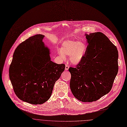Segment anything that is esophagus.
<instances>
[{
	"instance_id": "1",
	"label": "esophagus",
	"mask_w": 127,
	"mask_h": 127,
	"mask_svg": "<svg viewBox=\"0 0 127 127\" xmlns=\"http://www.w3.org/2000/svg\"><path fill=\"white\" fill-rule=\"evenodd\" d=\"M69 65H68L67 64H66L65 65V70H68V69H69Z\"/></svg>"
}]
</instances>
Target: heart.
<instances>
[{
	"label": "heart",
	"mask_w": 127,
	"mask_h": 127,
	"mask_svg": "<svg viewBox=\"0 0 127 127\" xmlns=\"http://www.w3.org/2000/svg\"><path fill=\"white\" fill-rule=\"evenodd\" d=\"M87 52V47L80 41L66 40L62 44L59 51L61 58L64 60L66 56H70V62L73 64H78L84 59Z\"/></svg>",
	"instance_id": "1"
}]
</instances>
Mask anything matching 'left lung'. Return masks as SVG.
I'll list each match as a JSON object with an SVG mask.
<instances>
[{
	"label": "left lung",
	"mask_w": 127,
	"mask_h": 127,
	"mask_svg": "<svg viewBox=\"0 0 127 127\" xmlns=\"http://www.w3.org/2000/svg\"><path fill=\"white\" fill-rule=\"evenodd\" d=\"M88 43L83 60L70 67V87L74 96L83 102L96 101L108 94L118 72V51L101 32L85 34Z\"/></svg>",
	"instance_id": "1"
}]
</instances>
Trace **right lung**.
Returning a JSON list of instances; mask_svg holds the SVG:
<instances>
[{
    "label": "right lung",
    "instance_id": "right-lung-1",
    "mask_svg": "<svg viewBox=\"0 0 127 127\" xmlns=\"http://www.w3.org/2000/svg\"><path fill=\"white\" fill-rule=\"evenodd\" d=\"M37 34L20 43L15 49L9 67V78L16 95L33 105L42 104L50 98L54 84L65 65L51 60L50 49Z\"/></svg>",
    "mask_w": 127,
    "mask_h": 127
}]
</instances>
